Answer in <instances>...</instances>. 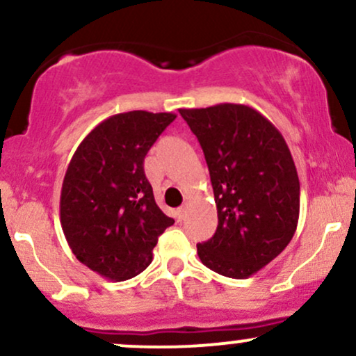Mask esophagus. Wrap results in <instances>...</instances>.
Returning a JSON list of instances; mask_svg holds the SVG:
<instances>
[{
  "mask_svg": "<svg viewBox=\"0 0 356 356\" xmlns=\"http://www.w3.org/2000/svg\"><path fill=\"white\" fill-rule=\"evenodd\" d=\"M186 212H187L186 207H179V209L175 211V216H177V220H182L184 218H186Z\"/></svg>",
  "mask_w": 356,
  "mask_h": 356,
  "instance_id": "esophagus-1",
  "label": "esophagus"
}]
</instances>
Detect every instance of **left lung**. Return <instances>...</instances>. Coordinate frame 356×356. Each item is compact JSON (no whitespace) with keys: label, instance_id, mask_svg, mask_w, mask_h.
I'll return each instance as SVG.
<instances>
[{"label":"left lung","instance_id":"8db88e82","mask_svg":"<svg viewBox=\"0 0 356 356\" xmlns=\"http://www.w3.org/2000/svg\"><path fill=\"white\" fill-rule=\"evenodd\" d=\"M209 167L218 229L197 244L204 266L244 280L271 263L295 236L300 179L283 136L241 104L181 108Z\"/></svg>","mask_w":356,"mask_h":356}]
</instances>
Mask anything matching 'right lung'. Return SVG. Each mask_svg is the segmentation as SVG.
Returning <instances> with one entry per match:
<instances>
[{
  "label": "right lung",
  "mask_w": 356,
  "mask_h": 356,
  "mask_svg": "<svg viewBox=\"0 0 356 356\" xmlns=\"http://www.w3.org/2000/svg\"><path fill=\"white\" fill-rule=\"evenodd\" d=\"M174 113H117L99 124L73 154L60 197L61 229L81 264L125 281L152 263L159 236L174 219L159 209L144 159Z\"/></svg>",
  "instance_id": "right-lung-1"
}]
</instances>
